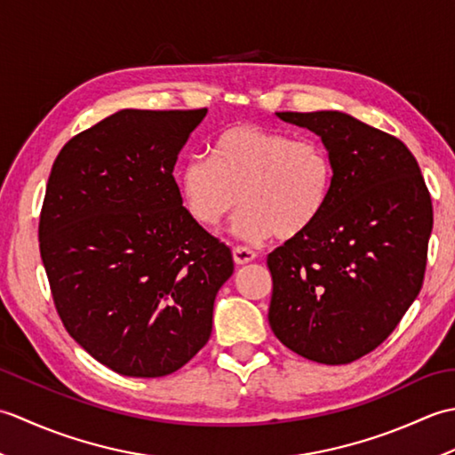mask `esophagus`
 I'll return each instance as SVG.
<instances>
[{
  "mask_svg": "<svg viewBox=\"0 0 455 455\" xmlns=\"http://www.w3.org/2000/svg\"><path fill=\"white\" fill-rule=\"evenodd\" d=\"M233 258H235L236 266H244V264L254 262V259H256V252H254V250L246 248V246H236V248L233 250Z\"/></svg>",
  "mask_w": 455,
  "mask_h": 455,
  "instance_id": "obj_1",
  "label": "esophagus"
}]
</instances>
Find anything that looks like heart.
<instances>
[{"instance_id": "heart-1", "label": "heart", "mask_w": 455, "mask_h": 455, "mask_svg": "<svg viewBox=\"0 0 455 455\" xmlns=\"http://www.w3.org/2000/svg\"><path fill=\"white\" fill-rule=\"evenodd\" d=\"M188 215L217 228L244 203L235 235L282 240L311 233L331 203L334 164L321 142L238 123L212 139L207 156L189 158L178 173Z\"/></svg>"}]
</instances>
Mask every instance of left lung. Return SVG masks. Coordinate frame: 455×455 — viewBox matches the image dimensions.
<instances>
[{
	"label": "left lung",
	"mask_w": 455,
	"mask_h": 455,
	"mask_svg": "<svg viewBox=\"0 0 455 455\" xmlns=\"http://www.w3.org/2000/svg\"><path fill=\"white\" fill-rule=\"evenodd\" d=\"M321 137L334 164L331 203L311 233L267 256V321L279 342L316 363L360 360L420 293L432 199L404 144L340 111L277 113Z\"/></svg>",
	"instance_id": "8db88e82"
}]
</instances>
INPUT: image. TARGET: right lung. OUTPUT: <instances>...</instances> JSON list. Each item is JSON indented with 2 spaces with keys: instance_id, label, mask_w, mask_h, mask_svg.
Instances as JSON below:
<instances>
[{
  "instance_id": "right-lung-1",
  "label": "right lung",
  "mask_w": 455,
  "mask_h": 455,
  "mask_svg": "<svg viewBox=\"0 0 455 455\" xmlns=\"http://www.w3.org/2000/svg\"><path fill=\"white\" fill-rule=\"evenodd\" d=\"M207 109H123L58 154L38 222L62 324L129 377L178 371L212 328L235 272L230 248L193 220L173 166Z\"/></svg>"
}]
</instances>
